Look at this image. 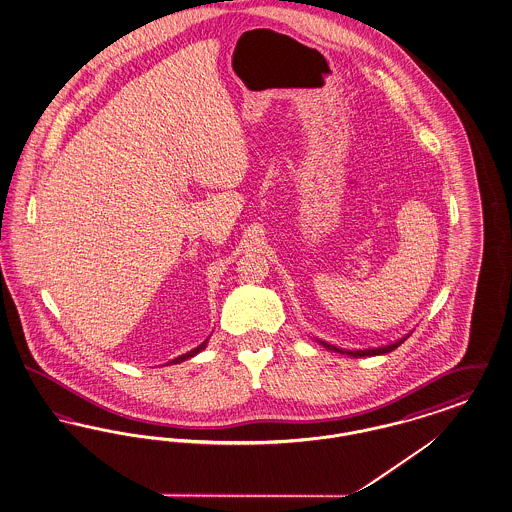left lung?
Instances as JSON below:
<instances>
[{
	"label": "left lung",
	"instance_id": "8db88e82",
	"mask_svg": "<svg viewBox=\"0 0 512 512\" xmlns=\"http://www.w3.org/2000/svg\"><path fill=\"white\" fill-rule=\"evenodd\" d=\"M409 335L406 337H402V339H398V341H394V343H390V345H383V347H373V348H364V350H347V348H337L335 345H329L326 341H320V339H316L322 347L328 348V350H333V352H339V354H348V356H352V358H362V356H379V354H389L392 352L394 348L400 347L406 339H408Z\"/></svg>",
	"mask_w": 512,
	"mask_h": 512
}]
</instances>
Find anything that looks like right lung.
<instances>
[{
	"label": "right lung",
	"mask_w": 512,
	"mask_h": 512,
	"mask_svg": "<svg viewBox=\"0 0 512 512\" xmlns=\"http://www.w3.org/2000/svg\"><path fill=\"white\" fill-rule=\"evenodd\" d=\"M207 341H209V337L205 339L204 343L200 345V347L194 348V350H190V352H186V354H181V356H177V358H173L169 364H181L184 360H188V358H192V356H196L198 352H202L205 347H207Z\"/></svg>",
	"instance_id": "right-lung-1"
}]
</instances>
